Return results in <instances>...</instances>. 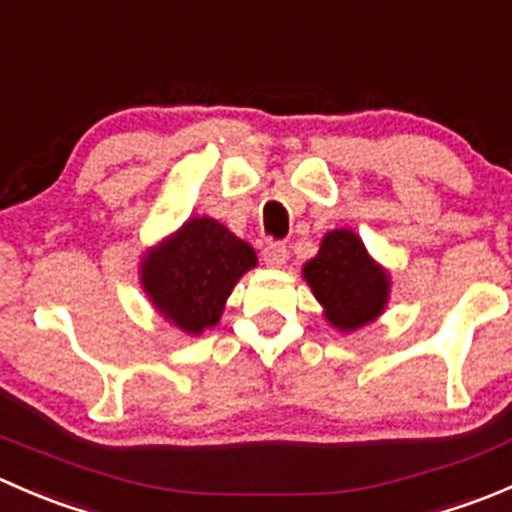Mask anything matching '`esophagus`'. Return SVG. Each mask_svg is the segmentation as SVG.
Listing matches in <instances>:
<instances>
[{"instance_id": "obj_1", "label": "esophagus", "mask_w": 512, "mask_h": 512, "mask_svg": "<svg viewBox=\"0 0 512 512\" xmlns=\"http://www.w3.org/2000/svg\"><path fill=\"white\" fill-rule=\"evenodd\" d=\"M262 260H265V265H270V267L285 265V260H287L285 242H267V245L262 247Z\"/></svg>"}]
</instances>
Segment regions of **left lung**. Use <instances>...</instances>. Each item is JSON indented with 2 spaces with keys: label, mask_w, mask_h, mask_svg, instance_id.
I'll return each instance as SVG.
<instances>
[{
  "label": "left lung",
  "mask_w": 512,
  "mask_h": 512,
  "mask_svg": "<svg viewBox=\"0 0 512 512\" xmlns=\"http://www.w3.org/2000/svg\"><path fill=\"white\" fill-rule=\"evenodd\" d=\"M302 272L314 297L327 309V319L342 332L364 327L384 309L389 277L371 262L364 242L354 232H329L319 255Z\"/></svg>",
  "instance_id": "1"
}]
</instances>
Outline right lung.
Segmentation results:
<instances>
[{
	"label": "right lung",
	"mask_w": 512,
	"mask_h": 512,
	"mask_svg": "<svg viewBox=\"0 0 512 512\" xmlns=\"http://www.w3.org/2000/svg\"><path fill=\"white\" fill-rule=\"evenodd\" d=\"M255 262L252 247L227 227L193 218L146 257L143 287L165 319L200 334L218 324L227 294Z\"/></svg>",
	"instance_id": "add662e5"
}]
</instances>
